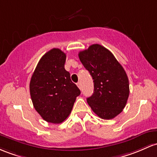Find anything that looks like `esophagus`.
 <instances>
[{
    "label": "esophagus",
    "instance_id": "obj_1",
    "mask_svg": "<svg viewBox=\"0 0 157 157\" xmlns=\"http://www.w3.org/2000/svg\"><path fill=\"white\" fill-rule=\"evenodd\" d=\"M77 86H78L79 89H81V83H80V82H77Z\"/></svg>",
    "mask_w": 157,
    "mask_h": 157
}]
</instances>
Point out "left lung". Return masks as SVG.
Wrapping results in <instances>:
<instances>
[{"label": "left lung", "mask_w": 157, "mask_h": 157, "mask_svg": "<svg viewBox=\"0 0 157 157\" xmlns=\"http://www.w3.org/2000/svg\"><path fill=\"white\" fill-rule=\"evenodd\" d=\"M78 56L94 82V92L87 98L88 104L101 118H114L123 111L130 94L124 69L114 55L101 44H92Z\"/></svg>", "instance_id": "1"}]
</instances>
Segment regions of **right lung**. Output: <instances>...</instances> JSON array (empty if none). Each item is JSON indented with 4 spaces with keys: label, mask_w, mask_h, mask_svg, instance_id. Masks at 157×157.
<instances>
[{
    "label": "right lung",
    "mask_w": 157,
    "mask_h": 157,
    "mask_svg": "<svg viewBox=\"0 0 157 157\" xmlns=\"http://www.w3.org/2000/svg\"><path fill=\"white\" fill-rule=\"evenodd\" d=\"M66 54L53 48L39 60L30 82L33 104L46 121L59 124L66 119L80 90L65 69Z\"/></svg>",
    "instance_id": "right-lung-1"
}]
</instances>
